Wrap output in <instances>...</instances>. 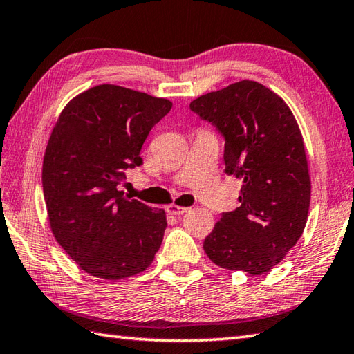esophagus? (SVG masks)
I'll list each match as a JSON object with an SVG mask.
<instances>
[{"instance_id": "obj_1", "label": "esophagus", "mask_w": 354, "mask_h": 354, "mask_svg": "<svg viewBox=\"0 0 354 354\" xmlns=\"http://www.w3.org/2000/svg\"><path fill=\"white\" fill-rule=\"evenodd\" d=\"M189 209L190 208H187V207H179V205H175V204H170L167 207V213L173 214V216H179V214L187 213V212H189Z\"/></svg>"}]
</instances>
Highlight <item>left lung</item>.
I'll return each mask as SVG.
<instances>
[{
    "instance_id": "8db88e82",
    "label": "left lung",
    "mask_w": 354,
    "mask_h": 354,
    "mask_svg": "<svg viewBox=\"0 0 354 354\" xmlns=\"http://www.w3.org/2000/svg\"><path fill=\"white\" fill-rule=\"evenodd\" d=\"M225 138V173L242 179L234 212L204 240L214 265L261 275L301 237L310 205V178L301 132L281 97L242 80L190 103Z\"/></svg>"
}]
</instances>
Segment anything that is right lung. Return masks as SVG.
I'll use <instances>...</instances> for the list:
<instances>
[{
	"instance_id": "right-lung-1",
	"label": "right lung",
	"mask_w": 354,
	"mask_h": 354,
	"mask_svg": "<svg viewBox=\"0 0 354 354\" xmlns=\"http://www.w3.org/2000/svg\"><path fill=\"white\" fill-rule=\"evenodd\" d=\"M170 109L167 99L99 85L59 115L44 155V199L57 243L89 275L132 277L160 250L164 209L127 199L118 185L142 164V142Z\"/></svg>"
}]
</instances>
